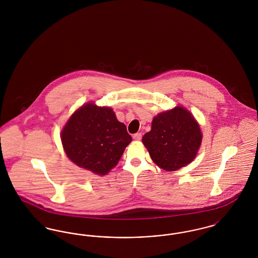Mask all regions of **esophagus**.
<instances>
[{"label":"esophagus","mask_w":258,"mask_h":258,"mask_svg":"<svg viewBox=\"0 0 258 258\" xmlns=\"http://www.w3.org/2000/svg\"><path fill=\"white\" fill-rule=\"evenodd\" d=\"M141 138H142V134H140V133H137V134H135V135H134V139L136 140V141L141 140Z\"/></svg>","instance_id":"1"}]
</instances>
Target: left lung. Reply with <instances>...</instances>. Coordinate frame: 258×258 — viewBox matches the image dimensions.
Returning <instances> with one entry per match:
<instances>
[{
	"mask_svg": "<svg viewBox=\"0 0 258 258\" xmlns=\"http://www.w3.org/2000/svg\"><path fill=\"white\" fill-rule=\"evenodd\" d=\"M202 134L195 117L182 106L160 113L142 142L153 161L166 171L190 163L201 145Z\"/></svg>",
	"mask_w": 258,
	"mask_h": 258,
	"instance_id": "obj_1",
	"label": "left lung"
}]
</instances>
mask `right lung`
<instances>
[{
	"label": "right lung",
	"instance_id": "1",
	"mask_svg": "<svg viewBox=\"0 0 258 258\" xmlns=\"http://www.w3.org/2000/svg\"><path fill=\"white\" fill-rule=\"evenodd\" d=\"M68 158L79 167L105 175L117 165L132 142L126 127L110 107L87 103L75 111L61 134Z\"/></svg>",
	"mask_w": 258,
	"mask_h": 258
}]
</instances>
